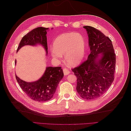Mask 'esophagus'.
I'll use <instances>...</instances> for the list:
<instances>
[{
	"mask_svg": "<svg viewBox=\"0 0 131 131\" xmlns=\"http://www.w3.org/2000/svg\"><path fill=\"white\" fill-rule=\"evenodd\" d=\"M63 73H64V75H67L69 74L70 73V70L66 68H63Z\"/></svg>",
	"mask_w": 131,
	"mask_h": 131,
	"instance_id": "1",
	"label": "esophagus"
}]
</instances>
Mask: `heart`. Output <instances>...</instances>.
<instances>
[{
  "mask_svg": "<svg viewBox=\"0 0 131 131\" xmlns=\"http://www.w3.org/2000/svg\"><path fill=\"white\" fill-rule=\"evenodd\" d=\"M52 57L61 60L62 54L70 65H75L84 58L85 53V41L84 37L77 33L63 34L56 39L51 50Z\"/></svg>",
  "mask_w": 131,
  "mask_h": 131,
  "instance_id": "heart-1",
  "label": "heart"
}]
</instances>
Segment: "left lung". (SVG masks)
Masks as SVG:
<instances>
[{
  "label": "left lung",
  "mask_w": 131,
  "mask_h": 131,
  "mask_svg": "<svg viewBox=\"0 0 131 131\" xmlns=\"http://www.w3.org/2000/svg\"><path fill=\"white\" fill-rule=\"evenodd\" d=\"M84 28L88 34L91 52L88 58L72 72L77 77L76 89L79 96L93 100L102 96L114 80L116 54L109 37L93 27Z\"/></svg>",
  "instance_id": "1"
}]
</instances>
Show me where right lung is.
<instances>
[{
	"label": "right lung",
	"instance_id": "add662e5",
	"mask_svg": "<svg viewBox=\"0 0 131 131\" xmlns=\"http://www.w3.org/2000/svg\"><path fill=\"white\" fill-rule=\"evenodd\" d=\"M48 28L38 27L26 34L19 43L17 52L25 45H41L47 53L46 30ZM16 60H15V64ZM16 79L22 90L31 100L45 102L51 100L54 96L59 82L64 76L61 67H46L45 72L38 80L28 82L21 80L16 75Z\"/></svg>",
	"mask_w": 131,
	"mask_h": 131
}]
</instances>
